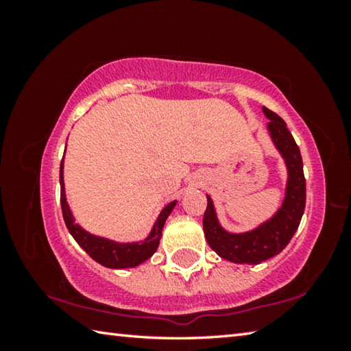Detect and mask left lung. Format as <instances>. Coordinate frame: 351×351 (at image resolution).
I'll list each match as a JSON object with an SVG mask.
<instances>
[{
  "label": "left lung",
  "instance_id": "1",
  "mask_svg": "<svg viewBox=\"0 0 351 351\" xmlns=\"http://www.w3.org/2000/svg\"><path fill=\"white\" fill-rule=\"evenodd\" d=\"M261 110L269 119L268 133L272 144L282 154L285 165H287V189H285L283 203L274 215L255 229L241 234L228 232L219 224L215 206L207 195V209L203 218L206 240L219 257L232 261V263L258 265L261 261L280 254L293 239L305 210L306 184L299 147L280 116H277L266 106Z\"/></svg>",
  "mask_w": 351,
  "mask_h": 351
}]
</instances>
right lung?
Returning <instances> with one entry per match:
<instances>
[{"label":"right lung","instance_id":"add662e5","mask_svg":"<svg viewBox=\"0 0 351 351\" xmlns=\"http://www.w3.org/2000/svg\"><path fill=\"white\" fill-rule=\"evenodd\" d=\"M60 204L63 212V219L66 223V228L69 234L74 237V240L79 243V246L85 251L93 260H96L105 268L111 269H123V268H134L148 260L152 255L156 252L159 246V240L162 235V228L165 224V219L173 210L176 206V201H171L164 207L159 213V217L153 224V229L150 235L147 237L144 241H134V243H119L110 239H104V237L93 235L86 232L80 224L75 223L73 212H71L66 193H64V182H63V159L60 164Z\"/></svg>","mask_w":351,"mask_h":351}]
</instances>
